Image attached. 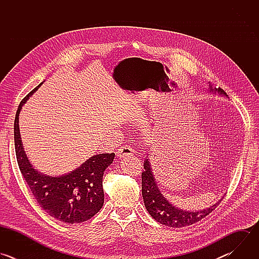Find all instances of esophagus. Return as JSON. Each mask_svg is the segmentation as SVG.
<instances>
[{
    "label": "esophagus",
    "mask_w": 259,
    "mask_h": 259,
    "mask_svg": "<svg viewBox=\"0 0 259 259\" xmlns=\"http://www.w3.org/2000/svg\"><path fill=\"white\" fill-rule=\"evenodd\" d=\"M117 157L122 159V158H125V157H130V156H133L134 154V150L132 149V147H130L129 145H123L121 146L120 149L117 151Z\"/></svg>",
    "instance_id": "1"
}]
</instances>
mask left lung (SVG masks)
I'll use <instances>...</instances> for the list:
<instances>
[{"mask_svg":"<svg viewBox=\"0 0 259 259\" xmlns=\"http://www.w3.org/2000/svg\"><path fill=\"white\" fill-rule=\"evenodd\" d=\"M210 92L218 93L228 97L227 93L221 88H213L209 85ZM144 171L141 174L142 177V198L146 210L150 215L161 225L170 228H183L192 226L202 218L211 213L220 203L221 199L212 206L199 210V211H187L172 205L162 194L156 182L153 169L149 159H145L143 163Z\"/></svg>","mask_w":259,"mask_h":259,"instance_id":"left-lung-1","label":"left lung"}]
</instances>
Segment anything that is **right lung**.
Masks as SVG:
<instances>
[{"instance_id": "add662e5", "label": "right lung", "mask_w": 259, "mask_h": 259, "mask_svg": "<svg viewBox=\"0 0 259 259\" xmlns=\"http://www.w3.org/2000/svg\"><path fill=\"white\" fill-rule=\"evenodd\" d=\"M41 85L29 92L17 108L14 121L17 163L35 201L50 216L65 224H80L102 208V177L105 169L113 163L115 154L95 155L77 169L60 176H50L34 169L24 152L18 123L22 105Z\"/></svg>"}]
</instances>
